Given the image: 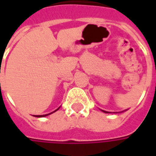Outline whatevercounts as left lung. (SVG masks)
Returning <instances> with one entry per match:
<instances>
[{"mask_svg":"<svg viewBox=\"0 0 156 156\" xmlns=\"http://www.w3.org/2000/svg\"><path fill=\"white\" fill-rule=\"evenodd\" d=\"M102 112H104V113H110V112H108V111H105V110H101Z\"/></svg>","mask_w":156,"mask_h":156,"instance_id":"1","label":"left lung"}]
</instances>
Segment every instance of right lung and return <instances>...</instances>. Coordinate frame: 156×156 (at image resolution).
I'll use <instances>...</instances> for the list:
<instances>
[{
    "label": "right lung",
    "instance_id": "add662e5",
    "mask_svg": "<svg viewBox=\"0 0 156 156\" xmlns=\"http://www.w3.org/2000/svg\"><path fill=\"white\" fill-rule=\"evenodd\" d=\"M59 108H57L56 110L53 111L52 113H49V114H47V115H35V117H45V116H47V115H51V114H53V113H55V111L58 110Z\"/></svg>",
    "mask_w": 156,
    "mask_h": 156
}]
</instances>
